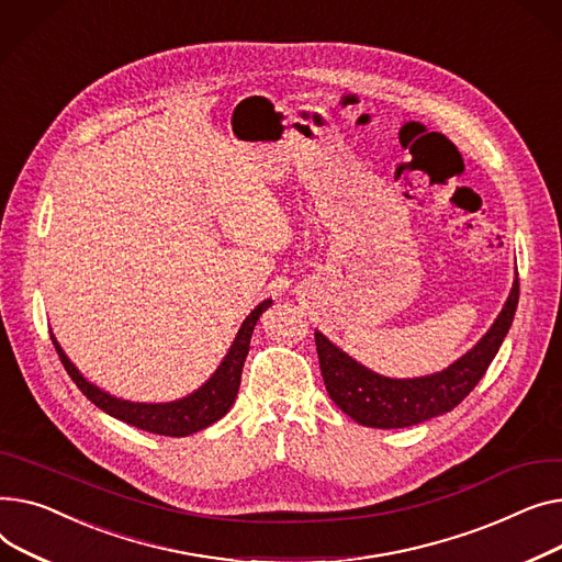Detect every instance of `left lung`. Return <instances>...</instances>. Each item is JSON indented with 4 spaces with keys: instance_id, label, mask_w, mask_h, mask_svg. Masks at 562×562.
<instances>
[{
    "instance_id": "left-lung-1",
    "label": "left lung",
    "mask_w": 562,
    "mask_h": 562,
    "mask_svg": "<svg viewBox=\"0 0 562 562\" xmlns=\"http://www.w3.org/2000/svg\"><path fill=\"white\" fill-rule=\"evenodd\" d=\"M517 302L519 279L515 277L508 300L485 336L449 368L415 379L376 374L322 331H315L319 370L328 397L353 422L372 428H406L449 413L474 390L492 358L497 356L513 324Z\"/></svg>"
}]
</instances>
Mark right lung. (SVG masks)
<instances>
[{
  "mask_svg": "<svg viewBox=\"0 0 562 562\" xmlns=\"http://www.w3.org/2000/svg\"><path fill=\"white\" fill-rule=\"evenodd\" d=\"M270 304H272V300L260 302L245 317L243 326L238 328L236 340L231 342L226 356L222 358L217 370L209 376L206 383H202L194 392L186 394V397H181V400L162 402V404L128 402V400L115 397V394H111L102 387H97L77 370L75 362L65 356V351L58 345V340L54 338V334H52V342L58 351L63 368L68 370V374L72 376L77 387L97 408H102L104 413H109L111 417H115L120 422L143 428V431L170 436V438H186V436H192L196 431H202V428L215 424L217 419H222L228 413L231 406H234V402L238 397L245 358L249 353L254 326H256L258 317L262 315V311H266Z\"/></svg>",
  "mask_w": 562,
  "mask_h": 562,
  "instance_id": "right-lung-1",
  "label": "right lung"
}]
</instances>
